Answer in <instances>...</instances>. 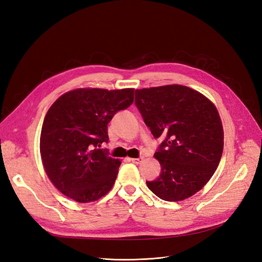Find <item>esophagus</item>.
Instances as JSON below:
<instances>
[{
  "instance_id": "34e87169",
  "label": "esophagus",
  "mask_w": 262,
  "mask_h": 262,
  "mask_svg": "<svg viewBox=\"0 0 262 262\" xmlns=\"http://www.w3.org/2000/svg\"><path fill=\"white\" fill-rule=\"evenodd\" d=\"M130 161L133 162V163H135V164H140L142 161H143V158H133V159H130Z\"/></svg>"
}]
</instances>
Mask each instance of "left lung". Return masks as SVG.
Instances as JSON below:
<instances>
[{
  "label": "left lung",
  "instance_id": "1",
  "mask_svg": "<svg viewBox=\"0 0 262 262\" xmlns=\"http://www.w3.org/2000/svg\"><path fill=\"white\" fill-rule=\"evenodd\" d=\"M136 105L154 138L160 176L147 181L160 199L183 201L209 181L224 151V127L216 105L200 92L172 84L136 90Z\"/></svg>",
  "mask_w": 262,
  "mask_h": 262
}]
</instances>
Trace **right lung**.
<instances>
[{
  "label": "right lung",
  "instance_id": "obj_1",
  "mask_svg": "<svg viewBox=\"0 0 262 262\" xmlns=\"http://www.w3.org/2000/svg\"><path fill=\"white\" fill-rule=\"evenodd\" d=\"M134 91L76 89L48 109L41 130V158L47 177L66 196L90 203L112 189L121 161L97 146L108 142V123L133 103Z\"/></svg>",
  "mask_w": 262,
  "mask_h": 262
}]
</instances>
